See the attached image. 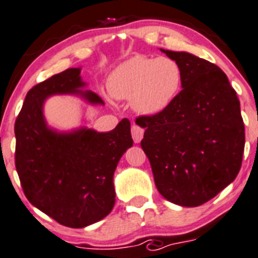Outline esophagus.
Wrapping results in <instances>:
<instances>
[{"label":"esophagus","instance_id":"34e87169","mask_svg":"<svg viewBox=\"0 0 258 258\" xmlns=\"http://www.w3.org/2000/svg\"><path fill=\"white\" fill-rule=\"evenodd\" d=\"M131 134H132V139H134L135 143L139 144L141 140H143L144 128H141L139 124H134V126H132V128H131Z\"/></svg>","mask_w":258,"mask_h":258}]
</instances>
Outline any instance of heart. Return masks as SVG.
<instances>
[{
	"label": "heart",
	"mask_w": 258,
	"mask_h": 258,
	"mask_svg": "<svg viewBox=\"0 0 258 258\" xmlns=\"http://www.w3.org/2000/svg\"><path fill=\"white\" fill-rule=\"evenodd\" d=\"M182 81V67L173 58L135 56L110 72L107 88L114 99H131L137 113L156 115L174 102Z\"/></svg>",
	"instance_id": "1"
}]
</instances>
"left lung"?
<instances>
[{
  "label": "left lung",
  "instance_id": "8db88e82",
  "mask_svg": "<svg viewBox=\"0 0 258 258\" xmlns=\"http://www.w3.org/2000/svg\"><path fill=\"white\" fill-rule=\"evenodd\" d=\"M183 71L182 90L156 115H143L141 148L158 191L195 208L215 197L239 173L244 124L237 93L216 64L187 52L160 49Z\"/></svg>",
  "mask_w": 258,
  "mask_h": 258
}]
</instances>
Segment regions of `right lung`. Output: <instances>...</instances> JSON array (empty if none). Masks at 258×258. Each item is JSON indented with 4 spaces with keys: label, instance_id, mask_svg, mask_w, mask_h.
I'll use <instances>...</instances> for the list:
<instances>
[{
    "label": "right lung",
    "instance_id": "add662e5",
    "mask_svg": "<svg viewBox=\"0 0 258 258\" xmlns=\"http://www.w3.org/2000/svg\"><path fill=\"white\" fill-rule=\"evenodd\" d=\"M81 69H69L31 88L15 122V165L30 204L62 225L84 228L102 220L115 202L113 175L131 148V123L123 118L114 130L88 127L59 132L45 122L47 98L72 94L91 105L99 95L83 90Z\"/></svg>",
    "mask_w": 258,
    "mask_h": 258
}]
</instances>
